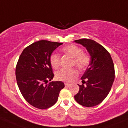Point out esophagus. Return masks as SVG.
Segmentation results:
<instances>
[{
  "instance_id": "1",
  "label": "esophagus",
  "mask_w": 128,
  "mask_h": 128,
  "mask_svg": "<svg viewBox=\"0 0 128 128\" xmlns=\"http://www.w3.org/2000/svg\"><path fill=\"white\" fill-rule=\"evenodd\" d=\"M65 86L66 87V88H69V87H70V84H67V83H66V84H65Z\"/></svg>"
}]
</instances>
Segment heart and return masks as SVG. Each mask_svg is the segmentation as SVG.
<instances>
[{
  "label": "heart",
  "mask_w": 128,
  "mask_h": 128,
  "mask_svg": "<svg viewBox=\"0 0 128 128\" xmlns=\"http://www.w3.org/2000/svg\"><path fill=\"white\" fill-rule=\"evenodd\" d=\"M64 54L72 59V64L76 66L80 70H84L90 62V58L88 54L83 52L82 50L74 44L66 46L62 48ZM50 64L52 68L57 69L60 65V56L57 53H52L49 58ZM78 76V71L75 69H62L56 74L57 79L67 83L71 82Z\"/></svg>",
  "instance_id": "heart-1"
}]
</instances>
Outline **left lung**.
Here are the masks:
<instances>
[{"label": "left lung", "mask_w": 128, "mask_h": 128, "mask_svg": "<svg viewBox=\"0 0 128 128\" xmlns=\"http://www.w3.org/2000/svg\"><path fill=\"white\" fill-rule=\"evenodd\" d=\"M74 42L84 46L90 56L81 77L82 84L79 85V90L74 99L83 106H95L106 98L111 90L114 80L113 61L108 50L94 40L81 39Z\"/></svg>", "instance_id": "1"}]
</instances>
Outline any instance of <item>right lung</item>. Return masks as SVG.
I'll return each mask as SVG.
<instances>
[{
    "label": "right lung",
    "mask_w": 128,
    "mask_h": 128,
    "mask_svg": "<svg viewBox=\"0 0 128 128\" xmlns=\"http://www.w3.org/2000/svg\"><path fill=\"white\" fill-rule=\"evenodd\" d=\"M62 43L41 40L25 48L16 69L19 90L27 102L38 109H48L56 104L63 82L51 81L54 75L49 58ZM49 81L50 82L47 84Z\"/></svg>",
    "instance_id": "add662e5"
}]
</instances>
